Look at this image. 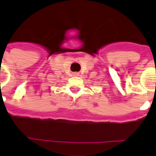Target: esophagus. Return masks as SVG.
I'll use <instances>...</instances> for the list:
<instances>
[{
  "label": "esophagus",
  "mask_w": 156,
  "mask_h": 156,
  "mask_svg": "<svg viewBox=\"0 0 156 156\" xmlns=\"http://www.w3.org/2000/svg\"><path fill=\"white\" fill-rule=\"evenodd\" d=\"M73 76H75V77H77V76H78V75H79V73H73Z\"/></svg>",
  "instance_id": "esophagus-1"
}]
</instances>
